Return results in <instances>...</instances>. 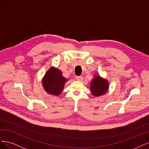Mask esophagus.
<instances>
[{
    "label": "esophagus",
    "mask_w": 149,
    "mask_h": 149,
    "mask_svg": "<svg viewBox=\"0 0 149 149\" xmlns=\"http://www.w3.org/2000/svg\"><path fill=\"white\" fill-rule=\"evenodd\" d=\"M83 77L82 76H78L76 77V79L77 81H81L83 80Z\"/></svg>",
    "instance_id": "obj_1"
}]
</instances>
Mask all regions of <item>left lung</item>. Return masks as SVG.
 I'll return each instance as SVG.
<instances>
[{"mask_svg":"<svg viewBox=\"0 0 149 149\" xmlns=\"http://www.w3.org/2000/svg\"><path fill=\"white\" fill-rule=\"evenodd\" d=\"M109 88V83L106 79L101 78L100 75H95L90 84V91L93 95L100 96L104 94Z\"/></svg>","mask_w":149,"mask_h":149,"instance_id":"8db88e82","label":"left lung"}]
</instances>
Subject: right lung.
<instances>
[{"label": "right lung", "instance_id": "right-lung-1", "mask_svg": "<svg viewBox=\"0 0 149 149\" xmlns=\"http://www.w3.org/2000/svg\"><path fill=\"white\" fill-rule=\"evenodd\" d=\"M67 79L63 76L62 72L52 67L47 72L42 80L43 87L51 95L58 96L62 93Z\"/></svg>", "mask_w": 149, "mask_h": 149}]
</instances>
